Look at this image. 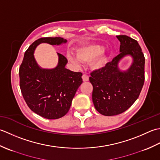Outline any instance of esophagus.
<instances>
[{
  "instance_id": "34e87169",
  "label": "esophagus",
  "mask_w": 160,
  "mask_h": 160,
  "mask_svg": "<svg viewBox=\"0 0 160 160\" xmlns=\"http://www.w3.org/2000/svg\"><path fill=\"white\" fill-rule=\"evenodd\" d=\"M82 79L83 81H88L89 80V77L86 75V74H83L82 76Z\"/></svg>"
}]
</instances>
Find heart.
I'll use <instances>...</instances> for the list:
<instances>
[{
	"label": "heart",
	"mask_w": 160,
	"mask_h": 160,
	"mask_svg": "<svg viewBox=\"0 0 160 160\" xmlns=\"http://www.w3.org/2000/svg\"><path fill=\"white\" fill-rule=\"evenodd\" d=\"M68 61L76 66H80L81 63H90L93 70L99 71L106 67L108 59V55L104 50V47L99 44L85 45L78 49L76 56L68 54Z\"/></svg>",
	"instance_id": "1"
}]
</instances>
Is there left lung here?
I'll list each match as a JSON object with an SVG mask.
<instances>
[{"label": "left lung", "instance_id": "8db88e82", "mask_svg": "<svg viewBox=\"0 0 160 160\" xmlns=\"http://www.w3.org/2000/svg\"><path fill=\"white\" fill-rule=\"evenodd\" d=\"M120 41L119 54L89 78L92 84L94 108L105 116L123 112L138 99L144 83L145 58L138 41L128 36H117ZM126 56L132 58L126 70L120 69L118 63Z\"/></svg>", "mask_w": 160, "mask_h": 160}]
</instances>
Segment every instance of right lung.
<instances>
[{
  "mask_svg": "<svg viewBox=\"0 0 160 160\" xmlns=\"http://www.w3.org/2000/svg\"><path fill=\"white\" fill-rule=\"evenodd\" d=\"M67 40L61 37H45L34 41L25 52L19 69L20 88L28 107L37 115L48 119L63 117L69 110L77 89L82 83V73L66 68L67 58L57 53V66L43 68L34 58L38 45H60Z\"/></svg>",
  "mask_w": 160,
  "mask_h": 160,
  "instance_id": "right-lung-1",
  "label": "right lung"
}]
</instances>
